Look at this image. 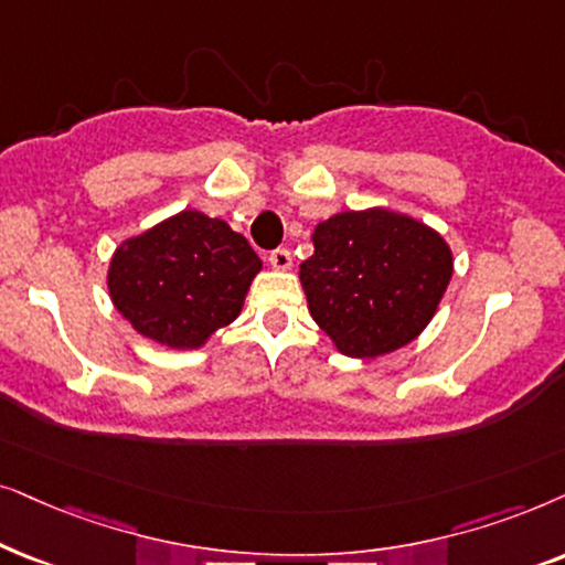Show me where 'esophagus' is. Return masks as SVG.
I'll list each match as a JSON object with an SVG mask.
<instances>
[{
  "label": "esophagus",
  "mask_w": 565,
  "mask_h": 565,
  "mask_svg": "<svg viewBox=\"0 0 565 565\" xmlns=\"http://www.w3.org/2000/svg\"><path fill=\"white\" fill-rule=\"evenodd\" d=\"M268 263L276 270H289L291 268V253L287 250V247H276V250H270Z\"/></svg>",
  "instance_id": "obj_1"
}]
</instances>
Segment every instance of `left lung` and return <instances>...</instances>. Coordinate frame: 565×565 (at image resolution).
I'll return each instance as SVG.
<instances>
[{
    "label": "left lung",
    "mask_w": 565,
    "mask_h": 565,
    "mask_svg": "<svg viewBox=\"0 0 565 565\" xmlns=\"http://www.w3.org/2000/svg\"><path fill=\"white\" fill-rule=\"evenodd\" d=\"M312 243L299 278L315 322L345 356L374 359L411 343L452 278L445 239L385 209L330 216Z\"/></svg>",
    "instance_id": "1"
}]
</instances>
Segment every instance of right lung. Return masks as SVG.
<instances>
[{
    "label": "right lung",
    "mask_w": 565,
    "mask_h": 565,
    "mask_svg": "<svg viewBox=\"0 0 565 565\" xmlns=\"http://www.w3.org/2000/svg\"><path fill=\"white\" fill-rule=\"evenodd\" d=\"M258 270L260 258L227 222L180 212L118 247L108 289L141 335L195 349L237 318Z\"/></svg>",
    "instance_id": "obj_1"
}]
</instances>
